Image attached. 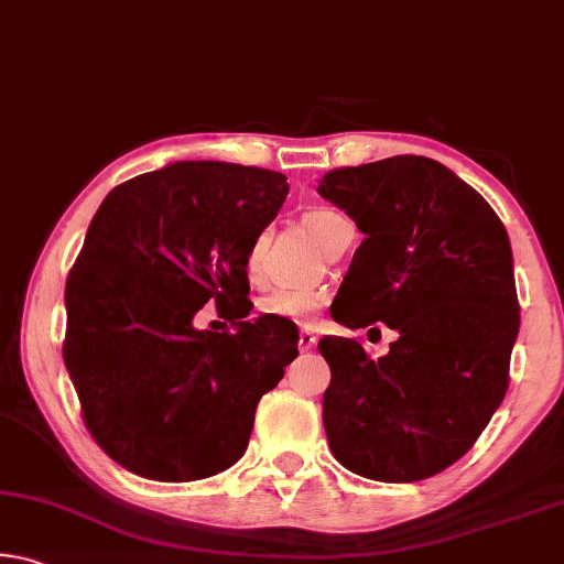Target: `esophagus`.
I'll return each mask as SVG.
<instances>
[{
	"label": "esophagus",
	"mask_w": 564,
	"mask_h": 564,
	"mask_svg": "<svg viewBox=\"0 0 564 564\" xmlns=\"http://www.w3.org/2000/svg\"><path fill=\"white\" fill-rule=\"evenodd\" d=\"M316 333H311L308 328L305 330H301V336H299V346H301V350H311L313 346H316Z\"/></svg>",
	"instance_id": "obj_1"
}]
</instances>
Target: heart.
<instances>
[{
	"label": "heart",
	"instance_id": "heart-1",
	"mask_svg": "<svg viewBox=\"0 0 564 564\" xmlns=\"http://www.w3.org/2000/svg\"><path fill=\"white\" fill-rule=\"evenodd\" d=\"M346 221L340 214L328 212V208H316V212H308L303 218L305 228H308L311 236L326 248L336 236L338 226ZM265 246H269V231H261L253 238L251 246L246 251V273L251 281L261 279L263 269V253ZM326 305V293L323 291H311V289H275L271 293L261 295L259 311L261 316L281 318V321H293V323H311L318 316V311Z\"/></svg>",
	"mask_w": 564,
	"mask_h": 564
}]
</instances>
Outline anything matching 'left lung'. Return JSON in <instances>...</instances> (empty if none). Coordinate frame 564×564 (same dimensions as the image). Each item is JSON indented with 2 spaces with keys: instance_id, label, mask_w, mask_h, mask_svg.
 <instances>
[{
  "instance_id": "left-lung-1",
  "label": "left lung",
  "mask_w": 564,
  "mask_h": 564,
  "mask_svg": "<svg viewBox=\"0 0 564 564\" xmlns=\"http://www.w3.org/2000/svg\"><path fill=\"white\" fill-rule=\"evenodd\" d=\"M318 194L366 234L333 321L398 330L380 358L352 338H321L328 445L370 480H425L470 451L508 393L520 330L508 231L473 186L425 156L328 171Z\"/></svg>"
}]
</instances>
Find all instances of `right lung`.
I'll return each instance as SVG.
<instances>
[{"label": "right lung", "mask_w": 564, "mask_h": 564, "mask_svg": "<svg viewBox=\"0 0 564 564\" xmlns=\"http://www.w3.org/2000/svg\"><path fill=\"white\" fill-rule=\"evenodd\" d=\"M285 196L279 171L176 161L94 214L66 279L64 366L91 437L127 470L188 482L243 455L256 405L299 356L295 323L246 318V251ZM208 300L231 329L193 326Z\"/></svg>", "instance_id": "right-lung-1"}]
</instances>
